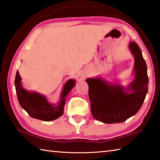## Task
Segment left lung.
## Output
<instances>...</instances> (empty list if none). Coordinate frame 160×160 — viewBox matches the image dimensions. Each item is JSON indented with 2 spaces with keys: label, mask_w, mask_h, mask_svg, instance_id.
I'll return each mask as SVG.
<instances>
[{
  "label": "left lung",
  "mask_w": 160,
  "mask_h": 160,
  "mask_svg": "<svg viewBox=\"0 0 160 160\" xmlns=\"http://www.w3.org/2000/svg\"><path fill=\"white\" fill-rule=\"evenodd\" d=\"M128 47L134 56V79L127 87L110 82L100 77L86 80L89 85L91 111L96 120L106 124L123 122L140 109L148 93L147 67L142 51L135 42Z\"/></svg>",
  "instance_id": "1"
}]
</instances>
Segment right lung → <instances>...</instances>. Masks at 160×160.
Wrapping results in <instances>:
<instances>
[{
	"label": "right lung",
	"instance_id": "obj_1",
	"mask_svg": "<svg viewBox=\"0 0 160 160\" xmlns=\"http://www.w3.org/2000/svg\"><path fill=\"white\" fill-rule=\"evenodd\" d=\"M21 80L22 78L17 71L14 84L20 105L32 118L47 122L56 120L62 116L66 98L76 85V80H68L64 84L60 99L56 104H53L50 103L44 95L24 89Z\"/></svg>",
	"mask_w": 160,
	"mask_h": 160
}]
</instances>
